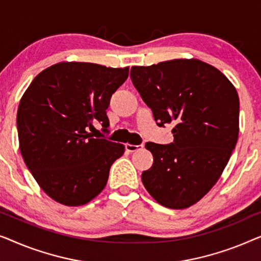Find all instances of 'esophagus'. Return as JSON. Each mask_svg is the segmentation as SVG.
<instances>
[{"mask_svg":"<svg viewBox=\"0 0 261 261\" xmlns=\"http://www.w3.org/2000/svg\"><path fill=\"white\" fill-rule=\"evenodd\" d=\"M124 147H126V151H128V152H135V151H138V149L144 148V145H132V144H126V145H124Z\"/></svg>","mask_w":261,"mask_h":261,"instance_id":"esophagus-1","label":"esophagus"}]
</instances>
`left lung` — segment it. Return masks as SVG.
<instances>
[{
    "label": "left lung",
    "instance_id": "8db88e82",
    "mask_svg": "<svg viewBox=\"0 0 261 261\" xmlns=\"http://www.w3.org/2000/svg\"><path fill=\"white\" fill-rule=\"evenodd\" d=\"M130 78L156 124H176L172 144H146L153 165L142 172V183L159 204L189 208L219 180L237 145V89L220 70L198 59L133 66Z\"/></svg>",
    "mask_w": 261,
    "mask_h": 261
}]
</instances>
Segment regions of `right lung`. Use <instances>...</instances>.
Wrapping results in <instances>:
<instances>
[{"instance_id": "1", "label": "right lung", "mask_w": 261, "mask_h": 261, "mask_svg": "<svg viewBox=\"0 0 261 261\" xmlns=\"http://www.w3.org/2000/svg\"><path fill=\"white\" fill-rule=\"evenodd\" d=\"M128 72L129 67L63 62L41 71L24 91L16 116L20 151L56 202L83 205L105 189L124 146L98 139L94 123L107 132L110 97Z\"/></svg>"}]
</instances>
